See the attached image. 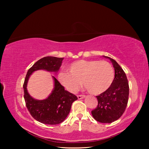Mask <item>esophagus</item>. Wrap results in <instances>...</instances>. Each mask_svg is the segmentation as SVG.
Instances as JSON below:
<instances>
[{"instance_id":"esophagus-1","label":"esophagus","mask_w":149,"mask_h":149,"mask_svg":"<svg viewBox=\"0 0 149 149\" xmlns=\"http://www.w3.org/2000/svg\"><path fill=\"white\" fill-rule=\"evenodd\" d=\"M85 96L84 95H77V98L78 99H84L85 98Z\"/></svg>"}]
</instances>
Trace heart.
I'll list each match as a JSON object with an SVG mask.
<instances>
[{"label":"heart","instance_id":"1","mask_svg":"<svg viewBox=\"0 0 149 149\" xmlns=\"http://www.w3.org/2000/svg\"><path fill=\"white\" fill-rule=\"evenodd\" d=\"M68 71L60 73L58 79L72 93L79 89L82 81L91 93L100 95L109 89L114 79V69L105 60H77L68 65Z\"/></svg>","mask_w":149,"mask_h":149}]
</instances>
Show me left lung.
Listing matches in <instances>:
<instances>
[{
  "label": "left lung",
  "mask_w": 149,
  "mask_h": 149,
  "mask_svg": "<svg viewBox=\"0 0 149 149\" xmlns=\"http://www.w3.org/2000/svg\"><path fill=\"white\" fill-rule=\"evenodd\" d=\"M112 63L115 77L107 91L97 96L98 105L91 111L93 118L100 123H112L122 116L129 99V83L125 73L114 59L105 56Z\"/></svg>",
  "instance_id": "left-lung-1"
}]
</instances>
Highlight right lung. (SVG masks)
Returning a JSON list of instances; mask_svg holds the SVG:
<instances>
[{
  "instance_id": "1",
  "label": "right lung",
  "mask_w": 149,
  "mask_h": 149,
  "mask_svg": "<svg viewBox=\"0 0 149 149\" xmlns=\"http://www.w3.org/2000/svg\"><path fill=\"white\" fill-rule=\"evenodd\" d=\"M63 59V58L46 56L39 60L29 69L24 80V97L27 110L35 120L45 124L56 125L62 123L69 114L72 103L77 97L65 91L64 87L53 76L54 87L51 94L45 100H35L27 92V81L32 73L38 70L58 72Z\"/></svg>"
}]
</instances>
